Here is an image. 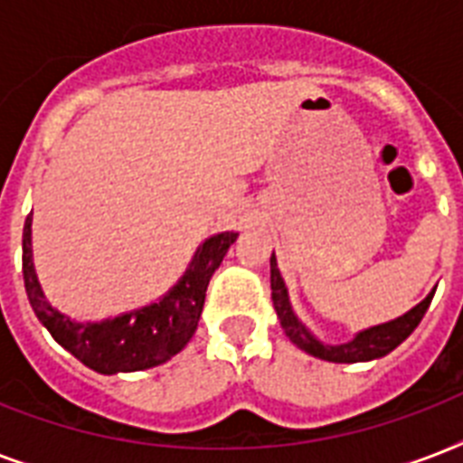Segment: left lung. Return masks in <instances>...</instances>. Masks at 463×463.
Instances as JSON below:
<instances>
[{
    "mask_svg": "<svg viewBox=\"0 0 463 463\" xmlns=\"http://www.w3.org/2000/svg\"><path fill=\"white\" fill-rule=\"evenodd\" d=\"M435 296L432 290L430 296L425 298L423 303H418L416 307L409 309L406 315L396 317L392 322L377 324V326H370V329L358 331L351 341L345 344H324L312 334V331L305 326L298 315L290 307L288 290H286V283L281 279V271H279V264H276V254H271V300H274V309L279 315V322H281L286 336L293 341V344L300 348V351L309 353L319 360H329V363H365V360H374L387 355L396 348V345L406 341V338L413 334L420 319H423L425 309L430 307V300Z\"/></svg>",
    "mask_w": 463,
    "mask_h": 463,
    "instance_id": "1",
    "label": "left lung"
}]
</instances>
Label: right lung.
<instances>
[{"mask_svg":"<svg viewBox=\"0 0 463 463\" xmlns=\"http://www.w3.org/2000/svg\"><path fill=\"white\" fill-rule=\"evenodd\" d=\"M31 225L33 213H28L24 225V281L33 312L61 348L100 374L148 370L180 353L194 336L211 276L238 240V232L232 231L203 240L184 276L158 303L103 322H74L47 303L40 288L33 267Z\"/></svg>","mask_w":463,"mask_h":463,"instance_id":"right-lung-1","label":"right lung"}]
</instances>
